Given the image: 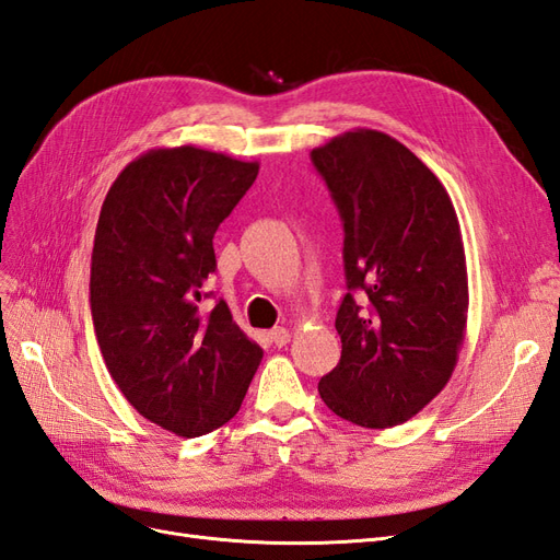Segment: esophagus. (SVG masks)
<instances>
[{
  "mask_svg": "<svg viewBox=\"0 0 560 560\" xmlns=\"http://www.w3.org/2000/svg\"><path fill=\"white\" fill-rule=\"evenodd\" d=\"M270 341H273L278 348H282V346H287V343L292 341V334H290V329L276 327L273 331H270Z\"/></svg>",
  "mask_w": 560,
  "mask_h": 560,
  "instance_id": "34e87169",
  "label": "esophagus"
}]
</instances>
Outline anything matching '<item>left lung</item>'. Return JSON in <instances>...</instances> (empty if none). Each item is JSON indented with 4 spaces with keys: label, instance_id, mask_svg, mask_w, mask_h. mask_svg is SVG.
Returning a JSON list of instances; mask_svg holds the SVG:
<instances>
[{
    "label": "left lung",
    "instance_id": "1",
    "mask_svg": "<svg viewBox=\"0 0 560 560\" xmlns=\"http://www.w3.org/2000/svg\"><path fill=\"white\" fill-rule=\"evenodd\" d=\"M343 222L341 360L317 389L354 425H399L442 393L467 329L460 222L444 184L385 132L354 128L311 151ZM352 291H364L360 307Z\"/></svg>",
    "mask_w": 560,
    "mask_h": 560
}]
</instances>
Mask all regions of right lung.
Instances as JSON below:
<instances>
[{
    "label": "right lung",
    "instance_id": "right-lung-1",
    "mask_svg": "<svg viewBox=\"0 0 560 560\" xmlns=\"http://www.w3.org/2000/svg\"><path fill=\"white\" fill-rule=\"evenodd\" d=\"M259 175L194 144L130 161L100 210L91 313L100 352L130 406L177 436H200L238 413L264 350L226 301L202 313L212 238Z\"/></svg>",
    "mask_w": 560,
    "mask_h": 560
}]
</instances>
